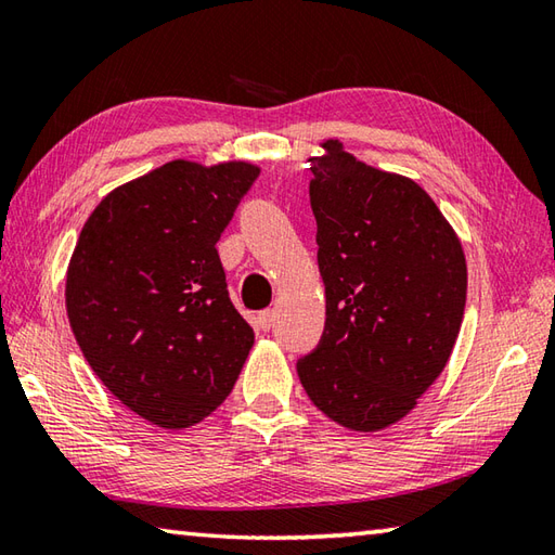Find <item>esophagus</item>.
<instances>
[{
  "label": "esophagus",
  "mask_w": 555,
  "mask_h": 555,
  "mask_svg": "<svg viewBox=\"0 0 555 555\" xmlns=\"http://www.w3.org/2000/svg\"><path fill=\"white\" fill-rule=\"evenodd\" d=\"M274 322H276V312H274V310H262V312L257 314V324H259V330L269 332L271 327H274Z\"/></svg>",
  "instance_id": "esophagus-1"
}]
</instances>
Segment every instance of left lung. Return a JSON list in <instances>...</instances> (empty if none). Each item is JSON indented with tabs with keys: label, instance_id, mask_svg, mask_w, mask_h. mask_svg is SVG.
<instances>
[{
	"label": "left lung",
	"instance_id": "obj_1",
	"mask_svg": "<svg viewBox=\"0 0 555 555\" xmlns=\"http://www.w3.org/2000/svg\"><path fill=\"white\" fill-rule=\"evenodd\" d=\"M312 158L310 206L327 320L298 358L312 404L353 430H379L414 409L464 318L457 235L414 180L365 166L327 141Z\"/></svg>",
	"mask_w": 555,
	"mask_h": 555
}]
</instances>
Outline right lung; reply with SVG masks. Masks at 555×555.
I'll list each match as a JSON object with an SVG mask.
<instances>
[{
  "label": "right lung",
  "instance_id": "obj_1",
  "mask_svg": "<svg viewBox=\"0 0 555 555\" xmlns=\"http://www.w3.org/2000/svg\"><path fill=\"white\" fill-rule=\"evenodd\" d=\"M259 170L172 160L95 206L67 271L83 358L134 414L188 428L231 395L255 332L216 253Z\"/></svg>",
  "mask_w": 555,
  "mask_h": 555
}]
</instances>
